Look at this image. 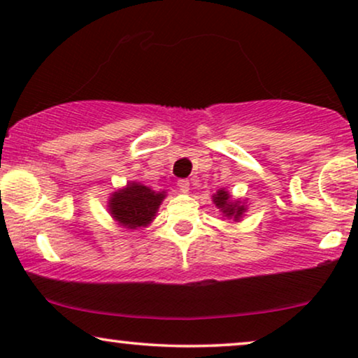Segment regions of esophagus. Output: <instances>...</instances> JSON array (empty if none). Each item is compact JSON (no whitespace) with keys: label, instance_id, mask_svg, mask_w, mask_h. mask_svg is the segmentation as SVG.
I'll return each mask as SVG.
<instances>
[{"label":"esophagus","instance_id":"34e87169","mask_svg":"<svg viewBox=\"0 0 358 358\" xmlns=\"http://www.w3.org/2000/svg\"><path fill=\"white\" fill-rule=\"evenodd\" d=\"M189 185H190V182H189L187 179H179L178 180V187H179L180 192H187Z\"/></svg>","mask_w":358,"mask_h":358}]
</instances>
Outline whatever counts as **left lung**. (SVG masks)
Listing matches in <instances>:
<instances>
[{
  "mask_svg": "<svg viewBox=\"0 0 358 358\" xmlns=\"http://www.w3.org/2000/svg\"><path fill=\"white\" fill-rule=\"evenodd\" d=\"M213 202L218 208H222V212L227 215V217H233L234 220H238L244 212V205L239 202H231V195L224 192V190H218V192L213 195Z\"/></svg>",
  "mask_w": 358,
  "mask_h": 358,
  "instance_id": "1",
  "label": "left lung"
}]
</instances>
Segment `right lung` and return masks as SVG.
Segmentation results:
<instances>
[{"label":"right lung","mask_w":358,"mask_h":358,"mask_svg":"<svg viewBox=\"0 0 358 358\" xmlns=\"http://www.w3.org/2000/svg\"><path fill=\"white\" fill-rule=\"evenodd\" d=\"M164 194L155 192L146 185L131 182L110 197L112 217L125 228L146 227L155 218Z\"/></svg>","instance_id":"1"}]
</instances>
